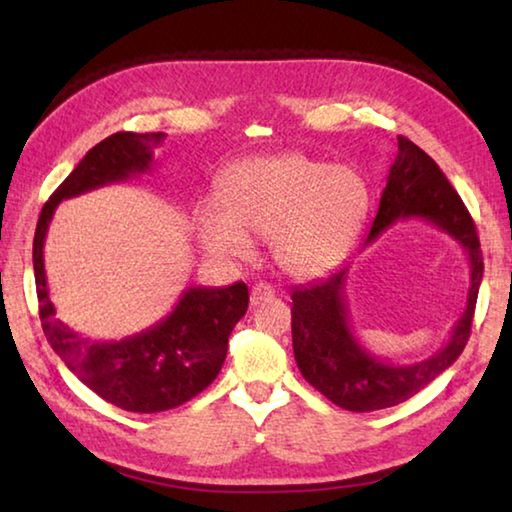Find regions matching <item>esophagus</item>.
<instances>
[{
  "instance_id": "34e87169",
  "label": "esophagus",
  "mask_w": 512,
  "mask_h": 512,
  "mask_svg": "<svg viewBox=\"0 0 512 512\" xmlns=\"http://www.w3.org/2000/svg\"><path fill=\"white\" fill-rule=\"evenodd\" d=\"M275 296V289L271 287V284H266V282H259V284H255L253 289H250V305H262V302H268Z\"/></svg>"
}]
</instances>
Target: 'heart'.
<instances>
[{
    "label": "heart",
    "instance_id": "heart-1",
    "mask_svg": "<svg viewBox=\"0 0 512 512\" xmlns=\"http://www.w3.org/2000/svg\"><path fill=\"white\" fill-rule=\"evenodd\" d=\"M216 204L196 210V235L214 257H244L266 237L275 266L291 277L332 268L359 235L370 192L359 171L305 153L257 155L230 164Z\"/></svg>",
    "mask_w": 512,
    "mask_h": 512
}]
</instances>
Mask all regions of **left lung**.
<instances>
[{
	"instance_id": "8db88e82",
	"label": "left lung",
	"mask_w": 512,
	"mask_h": 512,
	"mask_svg": "<svg viewBox=\"0 0 512 512\" xmlns=\"http://www.w3.org/2000/svg\"><path fill=\"white\" fill-rule=\"evenodd\" d=\"M420 219L465 248L470 289L449 341L418 363H388L357 341L350 325L345 284L350 266L291 293V334L296 363L311 386L345 411H379L406 402L461 357L470 339L476 296L483 277V255L470 212L445 173L420 146L397 137V155L381 192L379 210L363 248L400 221Z\"/></svg>"
}]
</instances>
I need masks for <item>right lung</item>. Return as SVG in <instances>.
Wrapping results in <instances>:
<instances>
[{"label":"right lung","mask_w":512,"mask_h":512,"mask_svg":"<svg viewBox=\"0 0 512 512\" xmlns=\"http://www.w3.org/2000/svg\"><path fill=\"white\" fill-rule=\"evenodd\" d=\"M164 133H115L85 153L51 194L33 237V273L42 329L51 348L90 391L133 413L169 411L219 375L228 336L248 309V287H189L167 318L121 341H92L56 318L45 275V237L60 201L151 171Z\"/></svg>","instance_id":"right-lung-1"}]
</instances>
